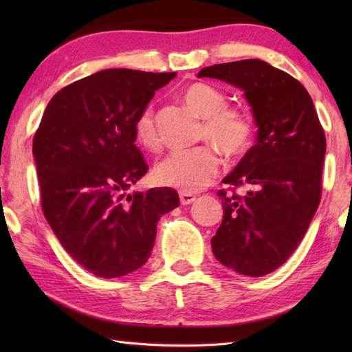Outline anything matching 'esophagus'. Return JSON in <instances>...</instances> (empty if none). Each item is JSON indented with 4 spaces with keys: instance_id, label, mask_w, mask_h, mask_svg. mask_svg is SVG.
<instances>
[{
    "instance_id": "esophagus-1",
    "label": "esophagus",
    "mask_w": 352,
    "mask_h": 352,
    "mask_svg": "<svg viewBox=\"0 0 352 352\" xmlns=\"http://www.w3.org/2000/svg\"><path fill=\"white\" fill-rule=\"evenodd\" d=\"M192 201H195V195L189 194V192H180V204L184 205H190Z\"/></svg>"
}]
</instances>
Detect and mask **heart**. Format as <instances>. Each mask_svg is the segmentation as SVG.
<instances>
[{"instance_id":"1","label":"heart","mask_w":352,"mask_h":352,"mask_svg":"<svg viewBox=\"0 0 352 352\" xmlns=\"http://www.w3.org/2000/svg\"><path fill=\"white\" fill-rule=\"evenodd\" d=\"M183 100L190 111L205 119L201 138L212 141L228 157L242 155L252 144L254 135L252 116L239 109H226L228 99L217 88L206 83H192L184 91ZM133 132L140 144L148 151L160 147L152 105H146L138 113ZM219 169L217 152L210 146H201L169 153L155 166L153 178L162 186L192 194L210 186Z\"/></svg>"}]
</instances>
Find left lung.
<instances>
[{
  "instance_id": "1",
  "label": "left lung",
  "mask_w": 352,
  "mask_h": 352,
  "mask_svg": "<svg viewBox=\"0 0 352 352\" xmlns=\"http://www.w3.org/2000/svg\"><path fill=\"white\" fill-rule=\"evenodd\" d=\"M197 76L242 90L258 126L256 144L223 178L250 190L243 197L219 190L223 220L212 253L241 275H269L300 245L320 205L323 127L306 88L264 60L212 65Z\"/></svg>"
}]
</instances>
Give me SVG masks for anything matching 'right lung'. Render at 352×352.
Listing matches in <instances>:
<instances>
[{"instance_id": "1", "label": "right lung", "mask_w": 352, "mask_h": 352, "mask_svg": "<svg viewBox=\"0 0 352 352\" xmlns=\"http://www.w3.org/2000/svg\"><path fill=\"white\" fill-rule=\"evenodd\" d=\"M174 77L126 68L83 77L56 93L34 136L45 217L94 276L144 265L160 217L180 204L172 188L127 192L148 169L135 146V119Z\"/></svg>"}]
</instances>
